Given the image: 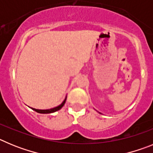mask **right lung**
<instances>
[{
    "label": "right lung",
    "instance_id": "add662e5",
    "mask_svg": "<svg viewBox=\"0 0 153 153\" xmlns=\"http://www.w3.org/2000/svg\"><path fill=\"white\" fill-rule=\"evenodd\" d=\"M65 102H66V99H65L64 100H63V102L60 104V106H56V107L53 108V109H33V108H32V109H33L34 111L37 112V113H54V112L57 111V110H59V109H60L62 107H63V105H64V103H65Z\"/></svg>",
    "mask_w": 153,
    "mask_h": 153
}]
</instances>
